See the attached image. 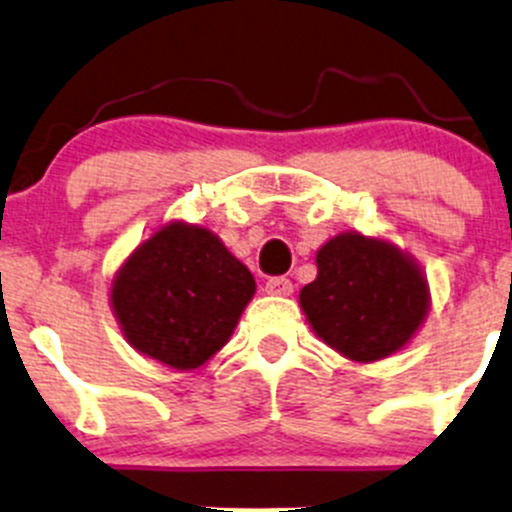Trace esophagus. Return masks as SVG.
Listing matches in <instances>:
<instances>
[{
	"instance_id": "obj_1",
	"label": "esophagus",
	"mask_w": 512,
	"mask_h": 512,
	"mask_svg": "<svg viewBox=\"0 0 512 512\" xmlns=\"http://www.w3.org/2000/svg\"><path fill=\"white\" fill-rule=\"evenodd\" d=\"M292 289V282H289L287 277H270V280L265 282V292L275 294V297H289Z\"/></svg>"
}]
</instances>
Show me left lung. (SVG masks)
<instances>
[{
	"label": "left lung",
	"mask_w": 512,
	"mask_h": 512,
	"mask_svg": "<svg viewBox=\"0 0 512 512\" xmlns=\"http://www.w3.org/2000/svg\"><path fill=\"white\" fill-rule=\"evenodd\" d=\"M428 282L406 252L376 237L342 232L317 252V280L299 292L314 334L352 361L384 359L418 332Z\"/></svg>",
	"instance_id": "obj_1"
}]
</instances>
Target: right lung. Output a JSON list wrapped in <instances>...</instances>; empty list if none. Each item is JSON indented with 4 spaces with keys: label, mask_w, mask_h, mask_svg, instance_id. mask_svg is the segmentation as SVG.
<instances>
[{
    "label": "right lung",
    "mask_w": 512,
    "mask_h": 512,
    "mask_svg": "<svg viewBox=\"0 0 512 512\" xmlns=\"http://www.w3.org/2000/svg\"><path fill=\"white\" fill-rule=\"evenodd\" d=\"M252 294L255 277L218 235L175 220L123 262L111 307L136 352L190 371L225 347Z\"/></svg>",
    "instance_id": "right-lung-1"
}]
</instances>
